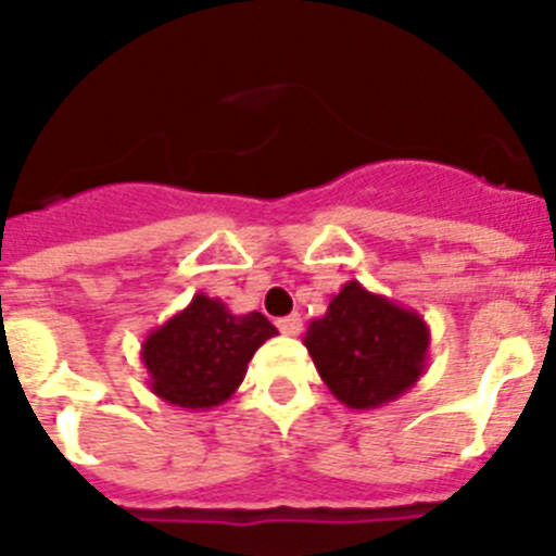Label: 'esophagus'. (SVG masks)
<instances>
[{"mask_svg": "<svg viewBox=\"0 0 556 556\" xmlns=\"http://www.w3.org/2000/svg\"><path fill=\"white\" fill-rule=\"evenodd\" d=\"M301 328H303V320L298 317V314H289V317H281V320H278V331L287 333V337L301 333Z\"/></svg>", "mask_w": 556, "mask_h": 556, "instance_id": "esophagus-1", "label": "esophagus"}]
</instances>
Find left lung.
<instances>
[{
  "label": "left lung",
  "mask_w": 556,
  "mask_h": 556,
  "mask_svg": "<svg viewBox=\"0 0 556 556\" xmlns=\"http://www.w3.org/2000/svg\"><path fill=\"white\" fill-rule=\"evenodd\" d=\"M431 333L415 308L348 281L326 314L308 323L303 345L348 409H378L417 384L429 362Z\"/></svg>",
  "instance_id": "obj_1"
}]
</instances>
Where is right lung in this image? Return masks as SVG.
Here are the masks:
<instances>
[{"instance_id":"obj_1","label":"right lung","mask_w":556,"mask_h":556,"mask_svg":"<svg viewBox=\"0 0 556 556\" xmlns=\"http://www.w3.org/2000/svg\"><path fill=\"white\" fill-rule=\"evenodd\" d=\"M275 333L264 314H230L223 301L198 292L184 312L147 333V384L166 404L208 412L239 390L253 353Z\"/></svg>"}]
</instances>
